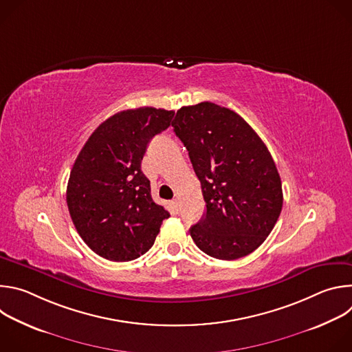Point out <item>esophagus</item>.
Masks as SVG:
<instances>
[{"label": "esophagus", "instance_id": "34e87169", "mask_svg": "<svg viewBox=\"0 0 352 352\" xmlns=\"http://www.w3.org/2000/svg\"><path fill=\"white\" fill-rule=\"evenodd\" d=\"M171 208H173V210H174L175 213H178V200H177V199L171 200Z\"/></svg>", "mask_w": 352, "mask_h": 352}]
</instances>
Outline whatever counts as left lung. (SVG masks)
Here are the masks:
<instances>
[{"instance_id": "1", "label": "left lung", "mask_w": 352, "mask_h": 352, "mask_svg": "<svg viewBox=\"0 0 352 352\" xmlns=\"http://www.w3.org/2000/svg\"><path fill=\"white\" fill-rule=\"evenodd\" d=\"M202 186L206 214L190 227L212 258L252 254L283 208L281 179L263 140L241 116L214 103L181 107L173 122Z\"/></svg>"}]
</instances>
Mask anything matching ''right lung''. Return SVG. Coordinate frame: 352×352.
Masks as SVG:
<instances>
[{
  "mask_svg": "<svg viewBox=\"0 0 352 352\" xmlns=\"http://www.w3.org/2000/svg\"><path fill=\"white\" fill-rule=\"evenodd\" d=\"M174 114L155 107L120 111L97 126L78 155L67 204L76 231L98 256L139 258L170 217L152 199L140 163L148 142L171 125Z\"/></svg>",
  "mask_w": 352,
  "mask_h": 352,
  "instance_id": "right-lung-1",
  "label": "right lung"
}]
</instances>
